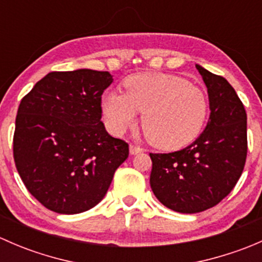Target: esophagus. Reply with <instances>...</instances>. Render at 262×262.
I'll use <instances>...</instances> for the list:
<instances>
[{"label":"esophagus","mask_w":262,"mask_h":262,"mask_svg":"<svg viewBox=\"0 0 262 262\" xmlns=\"http://www.w3.org/2000/svg\"><path fill=\"white\" fill-rule=\"evenodd\" d=\"M129 152H130V155H138V153L143 152V149L139 146H136V144H130L129 146Z\"/></svg>","instance_id":"obj_1"}]
</instances>
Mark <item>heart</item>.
<instances>
[{"label":"heart","mask_w":262,"mask_h":262,"mask_svg":"<svg viewBox=\"0 0 262 262\" xmlns=\"http://www.w3.org/2000/svg\"><path fill=\"white\" fill-rule=\"evenodd\" d=\"M123 92L102 96L105 124L113 134H123L136 123L139 112L142 128L153 146L179 149L200 134L209 110L202 89L176 75L144 72L129 76Z\"/></svg>","instance_id":"1"}]
</instances>
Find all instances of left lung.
<instances>
[{
	"mask_svg": "<svg viewBox=\"0 0 262 262\" xmlns=\"http://www.w3.org/2000/svg\"><path fill=\"white\" fill-rule=\"evenodd\" d=\"M208 89L210 116L202 134L184 149L149 153V184L168 209L199 213L224 199L241 178L247 156V115L233 87L196 64Z\"/></svg>",
	"mask_w": 262,
	"mask_h": 262,
	"instance_id": "1",
	"label": "left lung"
}]
</instances>
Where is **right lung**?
Returning a JSON list of instances; mask_svg holds the SVG:
<instances>
[{
	"label": "right lung",
	"instance_id": "1",
	"mask_svg": "<svg viewBox=\"0 0 262 262\" xmlns=\"http://www.w3.org/2000/svg\"><path fill=\"white\" fill-rule=\"evenodd\" d=\"M109 72H50L21 100L14 160L26 189L59 214L91 209L104 199L129 146L101 121Z\"/></svg>",
	"mask_w": 262,
	"mask_h": 262
}]
</instances>
